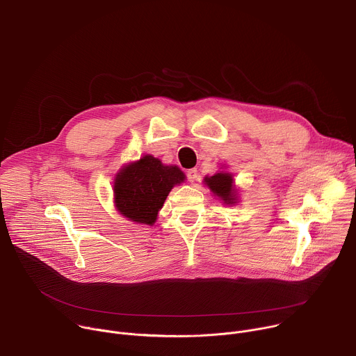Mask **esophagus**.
Here are the masks:
<instances>
[{"mask_svg": "<svg viewBox=\"0 0 356 356\" xmlns=\"http://www.w3.org/2000/svg\"><path fill=\"white\" fill-rule=\"evenodd\" d=\"M187 179H188L190 183L198 181V172H197V169H190V170L187 172Z\"/></svg>", "mask_w": 356, "mask_h": 356, "instance_id": "obj_1", "label": "esophagus"}]
</instances>
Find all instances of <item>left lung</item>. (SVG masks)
Masks as SVG:
<instances>
[{
	"mask_svg": "<svg viewBox=\"0 0 356 356\" xmlns=\"http://www.w3.org/2000/svg\"><path fill=\"white\" fill-rule=\"evenodd\" d=\"M204 183L225 204L232 206L236 202V190L234 188V179L231 173L220 172L214 176H206Z\"/></svg>",
	"mask_w": 356,
	"mask_h": 356,
	"instance_id": "8db88e82",
	"label": "left lung"
}]
</instances>
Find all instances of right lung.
<instances>
[{
	"instance_id": "add662e5",
	"label": "right lung",
	"mask_w": 356,
	"mask_h": 356,
	"mask_svg": "<svg viewBox=\"0 0 356 356\" xmlns=\"http://www.w3.org/2000/svg\"><path fill=\"white\" fill-rule=\"evenodd\" d=\"M184 179L177 166H165L159 159L145 155L124 166L115 176V207L131 221L154 225L168 194Z\"/></svg>"
}]
</instances>
